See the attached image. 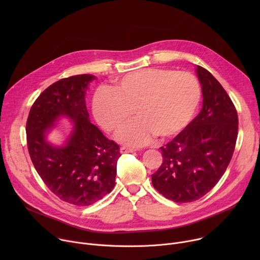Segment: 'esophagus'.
I'll use <instances>...</instances> for the list:
<instances>
[{
    "label": "esophagus",
    "instance_id": "esophagus-1",
    "mask_svg": "<svg viewBox=\"0 0 260 260\" xmlns=\"http://www.w3.org/2000/svg\"><path fill=\"white\" fill-rule=\"evenodd\" d=\"M119 151H120V153H132V152H134L135 150H134V149H131V148H126V147H120Z\"/></svg>",
    "mask_w": 260,
    "mask_h": 260
}]
</instances>
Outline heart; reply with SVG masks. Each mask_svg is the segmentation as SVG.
<instances>
[{"mask_svg":"<svg viewBox=\"0 0 260 260\" xmlns=\"http://www.w3.org/2000/svg\"><path fill=\"white\" fill-rule=\"evenodd\" d=\"M100 89L92 103L98 123L117 132L132 117H138L117 134L128 146H140L153 136L169 139L180 134L193 118L201 101V85L190 73L148 68L126 74L113 88Z\"/></svg>","mask_w":260,"mask_h":260,"instance_id":"b5f03b06","label":"heart"}]
</instances>
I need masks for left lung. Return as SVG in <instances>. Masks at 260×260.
I'll use <instances>...</instances> for the list:
<instances>
[{
  "instance_id": "obj_1",
  "label": "left lung",
  "mask_w": 260,
  "mask_h": 260,
  "mask_svg": "<svg viewBox=\"0 0 260 260\" xmlns=\"http://www.w3.org/2000/svg\"><path fill=\"white\" fill-rule=\"evenodd\" d=\"M200 114L171 142L160 147L164 161L151 176L154 188L175 203H190L208 193L223 176L238 138V113L231 98L201 66Z\"/></svg>"
}]
</instances>
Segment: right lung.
Returning <instances> with one entry per match:
<instances>
[{
  "mask_svg": "<svg viewBox=\"0 0 260 260\" xmlns=\"http://www.w3.org/2000/svg\"><path fill=\"white\" fill-rule=\"evenodd\" d=\"M89 74L63 78L36 100L26 121L27 149L32 165L46 186L61 201L85 207L112 191L119 146L90 122L85 104ZM66 117L72 131L60 146L47 136L56 121Z\"/></svg>",
  "mask_w": 260,
  "mask_h": 260,
  "instance_id": "add662e5",
  "label": "right lung"
}]
</instances>
